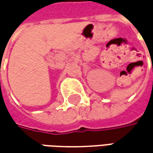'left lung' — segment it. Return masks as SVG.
I'll list each match as a JSON object with an SVG mask.
<instances>
[{
	"label": "left lung",
	"mask_w": 153,
	"mask_h": 153,
	"mask_svg": "<svg viewBox=\"0 0 153 153\" xmlns=\"http://www.w3.org/2000/svg\"><path fill=\"white\" fill-rule=\"evenodd\" d=\"M152 70H153V66H152Z\"/></svg>",
	"instance_id": "1"
}]
</instances>
